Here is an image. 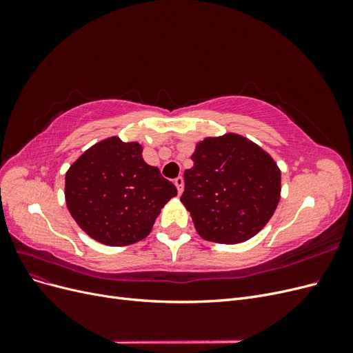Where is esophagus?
Masks as SVG:
<instances>
[{
  "mask_svg": "<svg viewBox=\"0 0 353 353\" xmlns=\"http://www.w3.org/2000/svg\"><path fill=\"white\" fill-rule=\"evenodd\" d=\"M174 184H175V187L178 188V194H183V191H184V178H183V176L175 178Z\"/></svg>",
  "mask_w": 353,
  "mask_h": 353,
  "instance_id": "1",
  "label": "esophagus"
}]
</instances>
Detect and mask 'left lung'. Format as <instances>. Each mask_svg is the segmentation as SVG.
<instances>
[{
	"instance_id": "1",
	"label": "left lung",
	"mask_w": 353,
	"mask_h": 353,
	"mask_svg": "<svg viewBox=\"0 0 353 353\" xmlns=\"http://www.w3.org/2000/svg\"><path fill=\"white\" fill-rule=\"evenodd\" d=\"M181 201L201 239L237 244L254 237L279 206L281 170L270 153L243 135L208 137L191 154Z\"/></svg>"
}]
</instances>
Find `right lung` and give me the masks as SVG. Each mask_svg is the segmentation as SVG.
I'll list each match as a JSON object with an SVG mask.
<instances>
[{
  "label": "right lung",
  "instance_id": "add662e5",
  "mask_svg": "<svg viewBox=\"0 0 353 353\" xmlns=\"http://www.w3.org/2000/svg\"><path fill=\"white\" fill-rule=\"evenodd\" d=\"M176 187L143 159V145L109 137L85 150L65 178L72 218L91 239L128 245L150 234Z\"/></svg>",
  "mask_w": 353,
  "mask_h": 353
}]
</instances>
